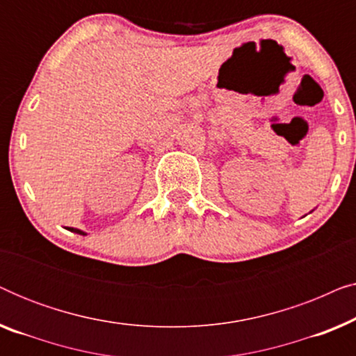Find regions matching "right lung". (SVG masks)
I'll list each match as a JSON object with an SVG mask.
<instances>
[{
  "label": "right lung",
  "mask_w": 356,
  "mask_h": 356,
  "mask_svg": "<svg viewBox=\"0 0 356 356\" xmlns=\"http://www.w3.org/2000/svg\"><path fill=\"white\" fill-rule=\"evenodd\" d=\"M67 230H70V232H74V233H79V235H86V233L84 232H82V230H77V228H67Z\"/></svg>",
  "instance_id": "right-lung-1"
}]
</instances>
